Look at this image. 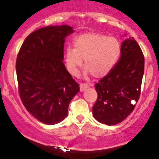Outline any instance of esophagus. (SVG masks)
<instances>
[{
	"mask_svg": "<svg viewBox=\"0 0 159 159\" xmlns=\"http://www.w3.org/2000/svg\"><path fill=\"white\" fill-rule=\"evenodd\" d=\"M89 87V85L88 84H86V83H81L80 84V90H81V92H83V91L87 89Z\"/></svg>",
	"mask_w": 159,
	"mask_h": 159,
	"instance_id": "1",
	"label": "esophagus"
}]
</instances>
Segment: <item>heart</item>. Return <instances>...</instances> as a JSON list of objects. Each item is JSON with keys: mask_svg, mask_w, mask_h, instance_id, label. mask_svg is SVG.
<instances>
[{"mask_svg": "<svg viewBox=\"0 0 159 159\" xmlns=\"http://www.w3.org/2000/svg\"><path fill=\"white\" fill-rule=\"evenodd\" d=\"M75 48L67 47L65 61L72 75L78 74L84 60L86 72L95 78H102L109 73L120 55L121 46L115 37L98 32H87L74 41Z\"/></svg>", "mask_w": 159, "mask_h": 159, "instance_id": "heart-1", "label": "heart"}]
</instances>
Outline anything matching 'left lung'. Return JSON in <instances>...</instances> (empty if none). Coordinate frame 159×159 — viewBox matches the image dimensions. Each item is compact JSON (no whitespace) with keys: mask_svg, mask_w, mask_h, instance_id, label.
I'll return each mask as SVG.
<instances>
[{"mask_svg":"<svg viewBox=\"0 0 159 159\" xmlns=\"http://www.w3.org/2000/svg\"><path fill=\"white\" fill-rule=\"evenodd\" d=\"M144 71L142 50L134 37H129L122 43L120 61L95 84L98 98L92 112L95 120L111 126L127 118L140 98Z\"/></svg>","mask_w":159,"mask_h":159,"instance_id":"8db88e82","label":"left lung"}]
</instances>
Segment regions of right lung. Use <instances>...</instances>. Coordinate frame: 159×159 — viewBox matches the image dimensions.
<instances>
[{
    "instance_id": "obj_1",
    "label": "right lung",
    "mask_w": 159,
    "mask_h": 159,
    "mask_svg": "<svg viewBox=\"0 0 159 159\" xmlns=\"http://www.w3.org/2000/svg\"><path fill=\"white\" fill-rule=\"evenodd\" d=\"M70 26H48L37 29L23 42L16 60L18 94L23 105L43 124H56L65 118L79 84L64 64L65 37Z\"/></svg>"
}]
</instances>
